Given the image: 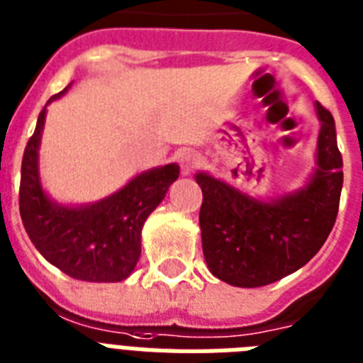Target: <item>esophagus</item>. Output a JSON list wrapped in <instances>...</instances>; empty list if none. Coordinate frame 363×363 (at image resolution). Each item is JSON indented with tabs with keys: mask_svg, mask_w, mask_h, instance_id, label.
Wrapping results in <instances>:
<instances>
[{
	"mask_svg": "<svg viewBox=\"0 0 363 363\" xmlns=\"http://www.w3.org/2000/svg\"><path fill=\"white\" fill-rule=\"evenodd\" d=\"M177 158L181 162L182 172L186 173V175L194 169V167H197L201 164V155L197 151H191V149H182V151H179Z\"/></svg>",
	"mask_w": 363,
	"mask_h": 363,
	"instance_id": "1",
	"label": "esophagus"
}]
</instances>
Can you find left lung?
<instances>
[{"instance_id":"obj_1","label":"left lung","mask_w":363,"mask_h":363,"mask_svg":"<svg viewBox=\"0 0 363 363\" xmlns=\"http://www.w3.org/2000/svg\"><path fill=\"white\" fill-rule=\"evenodd\" d=\"M320 119L317 169L304 188L270 203L197 173L203 255L218 279L263 287L296 272L323 248L334 228L343 188V158L334 117L317 102Z\"/></svg>"}]
</instances>
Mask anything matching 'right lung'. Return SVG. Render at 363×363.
I'll use <instances>...</instances> for the list:
<instances>
[{"label":"right lung","instance_id":"add662e5","mask_svg":"<svg viewBox=\"0 0 363 363\" xmlns=\"http://www.w3.org/2000/svg\"><path fill=\"white\" fill-rule=\"evenodd\" d=\"M69 87L48 100L59 99ZM46 106L22 158L20 216L31 242L48 263L82 281H123L141 255V228L179 177V166L155 167L135 175L106 199L67 207L52 201L38 177V145Z\"/></svg>","mask_w":363,"mask_h":363}]
</instances>
